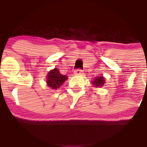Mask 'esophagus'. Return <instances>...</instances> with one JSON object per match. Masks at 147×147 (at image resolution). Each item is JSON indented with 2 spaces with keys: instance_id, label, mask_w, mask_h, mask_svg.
<instances>
[{
  "instance_id": "esophagus-1",
  "label": "esophagus",
  "mask_w": 147,
  "mask_h": 147,
  "mask_svg": "<svg viewBox=\"0 0 147 147\" xmlns=\"http://www.w3.org/2000/svg\"><path fill=\"white\" fill-rule=\"evenodd\" d=\"M82 71L81 69H76V71H74V74L75 75H82Z\"/></svg>"
}]
</instances>
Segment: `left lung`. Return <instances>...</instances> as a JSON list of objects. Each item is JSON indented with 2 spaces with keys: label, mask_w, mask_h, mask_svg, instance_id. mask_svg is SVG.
<instances>
[{
  "label": "left lung",
  "mask_w": 147,
  "mask_h": 147,
  "mask_svg": "<svg viewBox=\"0 0 147 147\" xmlns=\"http://www.w3.org/2000/svg\"><path fill=\"white\" fill-rule=\"evenodd\" d=\"M105 83V78L103 76H98V77H96L94 79V80L92 81V84L94 87L96 88H100V87H102L104 85V84Z\"/></svg>",
  "instance_id": "left-lung-1"
}]
</instances>
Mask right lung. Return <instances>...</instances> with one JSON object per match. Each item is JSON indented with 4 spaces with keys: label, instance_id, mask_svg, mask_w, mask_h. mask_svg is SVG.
Returning <instances> with one entry per match:
<instances>
[{
    "label": "right lung",
    "instance_id": "add662e5",
    "mask_svg": "<svg viewBox=\"0 0 147 147\" xmlns=\"http://www.w3.org/2000/svg\"><path fill=\"white\" fill-rule=\"evenodd\" d=\"M67 76L66 75L61 74L57 68H54L49 72L47 75V85L49 88L53 90L59 88L61 85L67 80Z\"/></svg>",
    "mask_w": 147,
    "mask_h": 147
}]
</instances>
